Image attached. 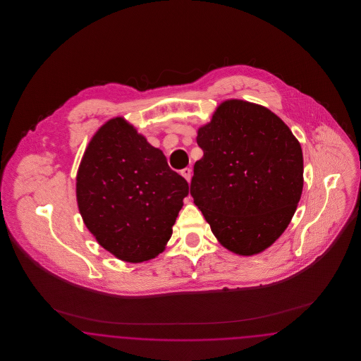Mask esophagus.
I'll return each mask as SVG.
<instances>
[{
	"instance_id": "esophagus-1",
	"label": "esophagus",
	"mask_w": 361,
	"mask_h": 361,
	"mask_svg": "<svg viewBox=\"0 0 361 361\" xmlns=\"http://www.w3.org/2000/svg\"><path fill=\"white\" fill-rule=\"evenodd\" d=\"M181 176L189 183V181H190V177H192V169H189V168L183 169V171H181Z\"/></svg>"
}]
</instances>
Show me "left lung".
I'll list each match as a JSON object with an SVG mask.
<instances>
[{
	"instance_id": "left-lung-1",
	"label": "left lung",
	"mask_w": 361,
	"mask_h": 361,
	"mask_svg": "<svg viewBox=\"0 0 361 361\" xmlns=\"http://www.w3.org/2000/svg\"><path fill=\"white\" fill-rule=\"evenodd\" d=\"M190 195L227 250L255 256L284 233L303 190V153L271 109L231 99L197 130Z\"/></svg>"
}]
</instances>
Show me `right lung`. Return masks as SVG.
Instances as JSON below:
<instances>
[{
  "label": "right lung",
  "instance_id": "right-lung-1",
  "mask_svg": "<svg viewBox=\"0 0 361 361\" xmlns=\"http://www.w3.org/2000/svg\"><path fill=\"white\" fill-rule=\"evenodd\" d=\"M162 150L118 116L105 121L87 143L75 178L82 221L105 250L126 262L164 252L188 195Z\"/></svg>",
  "mask_w": 361,
  "mask_h": 361
}]
</instances>
